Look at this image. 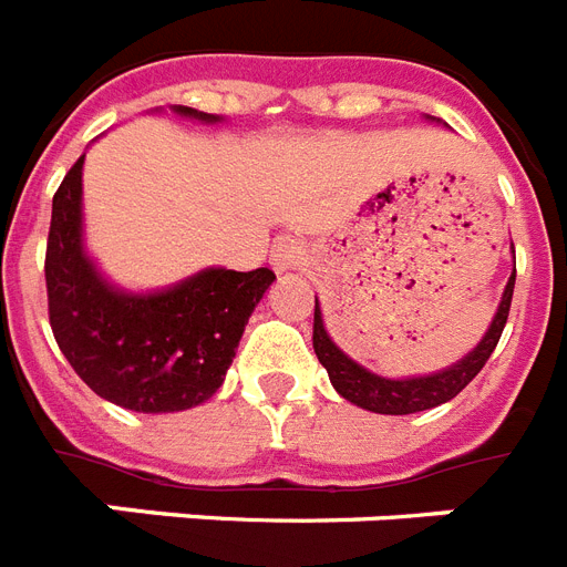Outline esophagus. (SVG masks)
Returning <instances> with one entry per match:
<instances>
[{"instance_id": "obj_1", "label": "esophagus", "mask_w": 567, "mask_h": 567, "mask_svg": "<svg viewBox=\"0 0 567 567\" xmlns=\"http://www.w3.org/2000/svg\"><path fill=\"white\" fill-rule=\"evenodd\" d=\"M308 250L306 241H299L297 236H279L270 247V265H274L276 274H285V270H299L306 265Z\"/></svg>"}]
</instances>
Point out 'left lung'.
<instances>
[{
  "label": "left lung",
  "mask_w": 567,
  "mask_h": 567,
  "mask_svg": "<svg viewBox=\"0 0 567 567\" xmlns=\"http://www.w3.org/2000/svg\"><path fill=\"white\" fill-rule=\"evenodd\" d=\"M513 285H516V270H513L511 279H507L504 297L502 302H498V311L496 317H493V322H489L484 340L478 342L461 363L450 365L444 372L409 380H389L365 372L363 365H357L351 357L342 354L334 342H331V337L326 334L320 302H313V351L320 357V363L326 365L328 378H331V386H334L346 401L357 403L360 409L380 412V415H412V412L441 406V403L453 401L455 394L467 386L475 374L482 372L484 363H487L489 354H493V349L498 346V337H502L507 313H511Z\"/></svg>",
  "instance_id": "obj_1"
}]
</instances>
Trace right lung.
Masks as SVG:
<instances>
[{"mask_svg":"<svg viewBox=\"0 0 567 567\" xmlns=\"http://www.w3.org/2000/svg\"><path fill=\"white\" fill-rule=\"evenodd\" d=\"M175 112L216 121L178 106ZM83 158L65 173L51 204L45 288L54 340L85 386L132 412H181L225 383L236 346L261 293L268 268H210L161 293L109 288L83 254Z\"/></svg>","mask_w":567,"mask_h":567,"instance_id":"right-lung-1","label":"right lung"}]
</instances>
